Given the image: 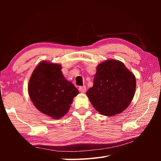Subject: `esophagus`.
<instances>
[{
  "label": "esophagus",
  "instance_id": "1",
  "mask_svg": "<svg viewBox=\"0 0 161 161\" xmlns=\"http://www.w3.org/2000/svg\"><path fill=\"white\" fill-rule=\"evenodd\" d=\"M79 90L80 91V92H82V93H84V92H86V87L85 86H80Z\"/></svg>",
  "mask_w": 161,
  "mask_h": 161
}]
</instances>
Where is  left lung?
<instances>
[{
	"mask_svg": "<svg viewBox=\"0 0 161 161\" xmlns=\"http://www.w3.org/2000/svg\"><path fill=\"white\" fill-rule=\"evenodd\" d=\"M136 86V77L123 62L108 60L97 66L93 86L86 95L94 108L106 116L119 114L132 101Z\"/></svg>",
	"mask_w": 161,
	"mask_h": 161,
	"instance_id": "obj_1",
	"label": "left lung"
}]
</instances>
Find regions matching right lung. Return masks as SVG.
<instances>
[{"mask_svg": "<svg viewBox=\"0 0 161 161\" xmlns=\"http://www.w3.org/2000/svg\"><path fill=\"white\" fill-rule=\"evenodd\" d=\"M61 69L60 64L42 61L28 84V93L36 108L56 119L68 113L73 98L79 93L72 82L66 80Z\"/></svg>", "mask_w": 161, "mask_h": 161, "instance_id": "right-lung-1", "label": "right lung"}]
</instances>
